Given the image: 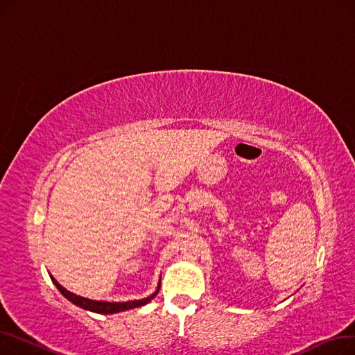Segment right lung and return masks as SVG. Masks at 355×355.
<instances>
[{
  "mask_svg": "<svg viewBox=\"0 0 355 355\" xmlns=\"http://www.w3.org/2000/svg\"><path fill=\"white\" fill-rule=\"evenodd\" d=\"M53 284L55 285V288H58L62 295L64 297H67V300L70 302H73L74 305H78L86 311H90V312H96V313H116V312H122V311H128V309H132V308H139V306H144L146 305L148 302H151L155 295L158 293L159 291V286H161V281L158 284V288L157 291L149 295L148 297H144V300H138V301H128V302H106V301H93V300H87V297H83V296H79V295H74L71 292H69L66 288H63L55 279L50 275Z\"/></svg>",
  "mask_w": 355,
  "mask_h": 355,
  "instance_id": "right-lung-1",
  "label": "right lung"
}]
</instances>
